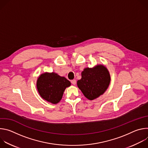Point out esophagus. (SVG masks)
Wrapping results in <instances>:
<instances>
[{"instance_id": "34e87169", "label": "esophagus", "mask_w": 148, "mask_h": 148, "mask_svg": "<svg viewBox=\"0 0 148 148\" xmlns=\"http://www.w3.org/2000/svg\"><path fill=\"white\" fill-rule=\"evenodd\" d=\"M71 83L73 84V85H75V84H76V83H77V81H76V80L75 79H73V80H72L71 81Z\"/></svg>"}]
</instances>
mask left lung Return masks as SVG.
Listing matches in <instances>:
<instances>
[{
    "mask_svg": "<svg viewBox=\"0 0 148 148\" xmlns=\"http://www.w3.org/2000/svg\"><path fill=\"white\" fill-rule=\"evenodd\" d=\"M110 81L111 76L107 67L97 64L92 68L84 69L81 79L77 81V86L87 99L94 100L107 91Z\"/></svg>",
    "mask_w": 148,
    "mask_h": 148,
    "instance_id": "1",
    "label": "left lung"
}]
</instances>
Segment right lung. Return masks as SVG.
<instances>
[{
    "label": "right lung",
    "instance_id": "right-lung-1",
    "mask_svg": "<svg viewBox=\"0 0 148 148\" xmlns=\"http://www.w3.org/2000/svg\"><path fill=\"white\" fill-rule=\"evenodd\" d=\"M71 82L56 73H44L37 78L36 87L40 97L46 101L56 104L61 99L63 93Z\"/></svg>",
    "mask_w": 148,
    "mask_h": 148
}]
</instances>
